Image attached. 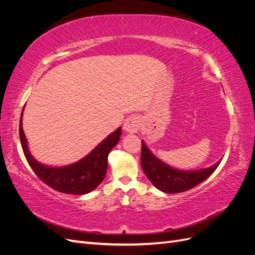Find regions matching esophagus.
Listing matches in <instances>:
<instances>
[{
    "label": "esophagus",
    "mask_w": 255,
    "mask_h": 255,
    "mask_svg": "<svg viewBox=\"0 0 255 255\" xmlns=\"http://www.w3.org/2000/svg\"><path fill=\"white\" fill-rule=\"evenodd\" d=\"M141 126V122H140V119L139 117H137V116H130V117H128L125 125H123V128H125L126 132H128V133H136L138 129H139Z\"/></svg>",
    "instance_id": "1"
}]
</instances>
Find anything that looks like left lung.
I'll use <instances>...</instances> for the list:
<instances>
[{"label": "left lung", "instance_id": "left-lung-1", "mask_svg": "<svg viewBox=\"0 0 255 255\" xmlns=\"http://www.w3.org/2000/svg\"><path fill=\"white\" fill-rule=\"evenodd\" d=\"M141 167L144 174L157 189L167 194H177L194 188L205 181L217 167L214 166L196 171H181L166 165L152 154L148 146L141 140Z\"/></svg>", "mask_w": 255, "mask_h": 255}]
</instances>
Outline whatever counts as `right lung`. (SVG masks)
<instances>
[{
  "instance_id": "right-lung-1",
  "label": "right lung",
  "mask_w": 255,
  "mask_h": 255,
  "mask_svg": "<svg viewBox=\"0 0 255 255\" xmlns=\"http://www.w3.org/2000/svg\"><path fill=\"white\" fill-rule=\"evenodd\" d=\"M22 114L19 126L22 150L30 168L43 183L59 192L70 195L88 194L101 184L107 170V157L120 139L121 128H118L114 133L107 136L101 143L97 145V148L78 163L54 168L39 164L30 155L22 128Z\"/></svg>"
}]
</instances>
